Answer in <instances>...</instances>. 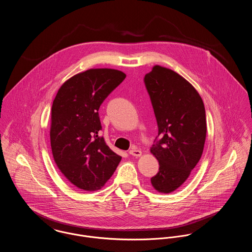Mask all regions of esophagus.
<instances>
[{"instance_id": "1", "label": "esophagus", "mask_w": 252, "mask_h": 252, "mask_svg": "<svg viewBox=\"0 0 252 252\" xmlns=\"http://www.w3.org/2000/svg\"><path fill=\"white\" fill-rule=\"evenodd\" d=\"M129 155H131L132 157H135V158H138L141 155H142V152L136 149V148H132L130 151H129Z\"/></svg>"}]
</instances>
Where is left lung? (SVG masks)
<instances>
[{"instance_id": "8db88e82", "label": "left lung", "mask_w": 252, "mask_h": 252, "mask_svg": "<svg viewBox=\"0 0 252 252\" xmlns=\"http://www.w3.org/2000/svg\"><path fill=\"white\" fill-rule=\"evenodd\" d=\"M156 115L158 136L151 153L159 171L151 179L160 193H171L189 177L203 154L207 122L195 88L174 70L155 65L144 78Z\"/></svg>"}]
</instances>
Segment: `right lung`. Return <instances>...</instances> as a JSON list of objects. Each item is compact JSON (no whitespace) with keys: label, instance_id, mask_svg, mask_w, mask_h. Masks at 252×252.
I'll use <instances>...</instances> for the list:
<instances>
[{"label":"right lung","instance_id":"1","mask_svg":"<svg viewBox=\"0 0 252 252\" xmlns=\"http://www.w3.org/2000/svg\"><path fill=\"white\" fill-rule=\"evenodd\" d=\"M126 76L117 69L91 68L70 77L57 93L51 109L52 154L62 174L80 189H100L122 159L98 136V109Z\"/></svg>","mask_w":252,"mask_h":252}]
</instances>
